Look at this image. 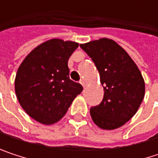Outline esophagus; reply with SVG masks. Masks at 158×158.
Instances as JSON below:
<instances>
[{"label":"esophagus","instance_id":"esophagus-1","mask_svg":"<svg viewBox=\"0 0 158 158\" xmlns=\"http://www.w3.org/2000/svg\"><path fill=\"white\" fill-rule=\"evenodd\" d=\"M79 82H80V84H81V85H82V86L85 88V86H86V82H85V80H84V79H81Z\"/></svg>","mask_w":158,"mask_h":158}]
</instances>
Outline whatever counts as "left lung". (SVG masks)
Masks as SVG:
<instances>
[{
    "label": "left lung",
    "mask_w": 158,
    "mask_h": 158,
    "mask_svg": "<svg viewBox=\"0 0 158 158\" xmlns=\"http://www.w3.org/2000/svg\"><path fill=\"white\" fill-rule=\"evenodd\" d=\"M80 48L94 62L104 89L102 102L89 110L93 122L105 130L123 126L136 113L144 96V81L139 69L111 39L101 38Z\"/></svg>",
    "instance_id": "left-lung-1"
}]
</instances>
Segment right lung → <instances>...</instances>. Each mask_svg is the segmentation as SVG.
Wrapping results in <instances>:
<instances>
[{
  "label": "right lung",
  "mask_w": 158,
  "mask_h": 158,
  "mask_svg": "<svg viewBox=\"0 0 158 158\" xmlns=\"http://www.w3.org/2000/svg\"><path fill=\"white\" fill-rule=\"evenodd\" d=\"M79 44L51 39L23 59L15 81L16 97L24 111L43 124L58 122L82 86L69 79L68 61Z\"/></svg>",
  "instance_id": "1"
}]
</instances>
